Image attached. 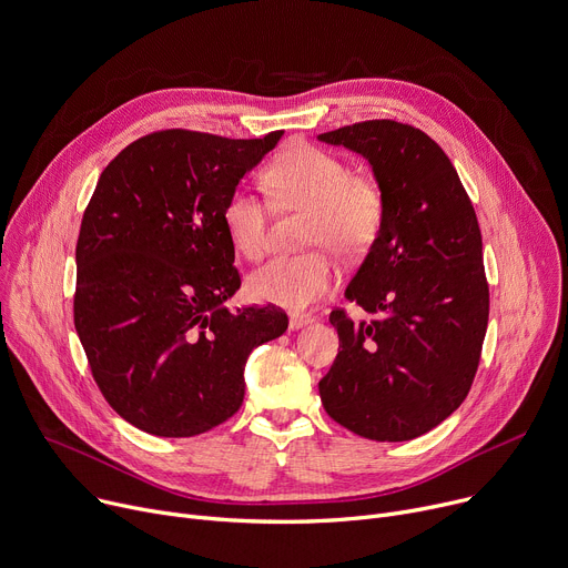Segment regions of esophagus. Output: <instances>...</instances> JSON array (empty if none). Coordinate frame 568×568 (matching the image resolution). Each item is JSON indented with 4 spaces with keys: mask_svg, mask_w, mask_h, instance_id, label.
Returning <instances> with one entry per match:
<instances>
[{
    "mask_svg": "<svg viewBox=\"0 0 568 568\" xmlns=\"http://www.w3.org/2000/svg\"><path fill=\"white\" fill-rule=\"evenodd\" d=\"M307 324H313V317H303V315H292L290 317V328L292 331H298V328H303Z\"/></svg>",
    "mask_w": 568,
    "mask_h": 568,
    "instance_id": "34e87169",
    "label": "esophagus"
}]
</instances>
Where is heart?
<instances>
[{
  "label": "heart",
  "mask_w": 568,
  "mask_h": 568,
  "mask_svg": "<svg viewBox=\"0 0 568 568\" xmlns=\"http://www.w3.org/2000/svg\"><path fill=\"white\" fill-rule=\"evenodd\" d=\"M270 194L285 209H307L303 242L328 246L339 255L355 257L369 251L385 222V196L381 185L353 174L335 153L294 144L274 159L265 172ZM224 231L237 253L261 257L267 248L270 209L261 192L237 185L224 201ZM339 283V267L326 248L301 255H278L257 267L248 278L255 301L307 311L328 296Z\"/></svg>",
  "instance_id": "obj_1"
}]
</instances>
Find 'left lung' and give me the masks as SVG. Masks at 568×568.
Returning a JSON list of instances; mask_svg holds the SVG:
<instances>
[{
	"label": "left lung",
	"mask_w": 568,
	"mask_h": 568,
	"mask_svg": "<svg viewBox=\"0 0 568 568\" xmlns=\"http://www.w3.org/2000/svg\"><path fill=\"white\" fill-rule=\"evenodd\" d=\"M365 156L385 222L346 298L372 322L331 313L339 346L320 394L331 419L376 442H407L467 398L489 320L483 235L444 149L424 131L369 120L320 135Z\"/></svg>",
	"instance_id": "left-lung-1"
}]
</instances>
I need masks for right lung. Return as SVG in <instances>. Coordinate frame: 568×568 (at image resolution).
Instances as JSON below:
<instances>
[{"mask_svg": "<svg viewBox=\"0 0 568 568\" xmlns=\"http://www.w3.org/2000/svg\"><path fill=\"white\" fill-rule=\"evenodd\" d=\"M281 135L156 131L99 176L77 242L74 326L101 394L149 435L194 437L233 417L248 353L287 331L278 307H226L240 274L222 222Z\"/></svg>", "mask_w": 568, "mask_h": 568, "instance_id": "1", "label": "right lung"}]
</instances>
